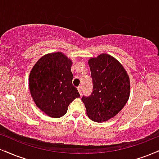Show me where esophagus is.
Here are the masks:
<instances>
[{
  "label": "esophagus",
  "mask_w": 159,
  "mask_h": 159,
  "mask_svg": "<svg viewBox=\"0 0 159 159\" xmlns=\"http://www.w3.org/2000/svg\"><path fill=\"white\" fill-rule=\"evenodd\" d=\"M78 92H79V93H80V95H82V88H81V87H78Z\"/></svg>",
  "instance_id": "1"
}]
</instances>
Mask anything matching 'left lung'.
<instances>
[{"label":"left lung","mask_w":159,"mask_h":159,"mask_svg":"<svg viewBox=\"0 0 159 159\" xmlns=\"http://www.w3.org/2000/svg\"><path fill=\"white\" fill-rule=\"evenodd\" d=\"M93 92L81 98L87 114L93 121L111 119L125 106L130 95V81L126 71L117 60L107 54L88 61Z\"/></svg>","instance_id":"1"}]
</instances>
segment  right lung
Wrapping results in <instances>:
<instances>
[{"label": "right lung", "instance_id": "right-lung-1", "mask_svg": "<svg viewBox=\"0 0 159 159\" xmlns=\"http://www.w3.org/2000/svg\"><path fill=\"white\" fill-rule=\"evenodd\" d=\"M72 61L62 52L42 57L30 71L29 89L34 102L42 111L54 118L65 115L69 104L80 97L72 85Z\"/></svg>", "mask_w": 159, "mask_h": 159}]
</instances>
